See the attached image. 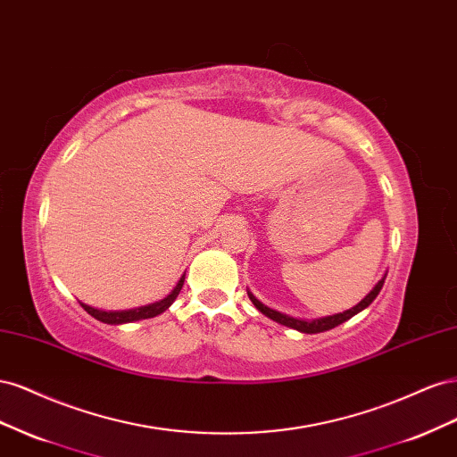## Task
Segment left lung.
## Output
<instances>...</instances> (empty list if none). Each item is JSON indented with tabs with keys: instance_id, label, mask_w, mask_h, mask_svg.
<instances>
[{
	"instance_id": "left-lung-1",
	"label": "left lung",
	"mask_w": 457,
	"mask_h": 457,
	"mask_svg": "<svg viewBox=\"0 0 457 457\" xmlns=\"http://www.w3.org/2000/svg\"><path fill=\"white\" fill-rule=\"evenodd\" d=\"M385 278H386V272L381 276V280H378V284L371 287V292H370L361 303H358V305L351 307L349 311H343V312L331 314V316H324V318H314V320H301V318H294V316L284 314V312H280V311H274V309L267 307L265 303H261V301L250 292V289H247V297L252 299L255 309H257L259 312L265 314L267 318H270V320L278 322V324H282V326L292 328V329H297V331H301V334H320V331H328V329L336 328V326H339V324H343V322H347L349 318H353L354 314L364 311V309L370 305V303L378 297V294L381 292Z\"/></svg>"
}]
</instances>
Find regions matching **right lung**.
I'll return each instance as SVG.
<instances>
[{"instance_id":"obj_1","label":"right lung","mask_w":457,"mask_h":457,"mask_svg":"<svg viewBox=\"0 0 457 457\" xmlns=\"http://www.w3.org/2000/svg\"><path fill=\"white\" fill-rule=\"evenodd\" d=\"M185 284V274L179 278L177 286L171 289L170 295H165L163 299L156 301V303H150V305L145 307H137V309H128V311H101V309H95L91 305H86V303H79L81 307L87 311V314H91L93 318H96L99 322L104 324H112V326H120V324H128V322H137V320H145V318H154L158 314H162L163 311H168L173 301L177 299L179 292H181V287Z\"/></svg>"}]
</instances>
